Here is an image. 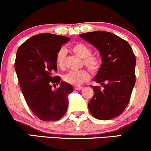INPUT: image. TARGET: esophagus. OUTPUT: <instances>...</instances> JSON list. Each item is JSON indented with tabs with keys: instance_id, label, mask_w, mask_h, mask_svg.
Segmentation results:
<instances>
[{
	"instance_id": "esophagus-1",
	"label": "esophagus",
	"mask_w": 151,
	"mask_h": 151,
	"mask_svg": "<svg viewBox=\"0 0 151 151\" xmlns=\"http://www.w3.org/2000/svg\"><path fill=\"white\" fill-rule=\"evenodd\" d=\"M74 89L78 90H78L83 89V87H82V86H74Z\"/></svg>"
}]
</instances>
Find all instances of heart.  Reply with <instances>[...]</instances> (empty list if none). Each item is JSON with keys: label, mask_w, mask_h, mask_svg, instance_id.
I'll return each mask as SVG.
<instances>
[{"label": "heart", "mask_w": 151, "mask_h": 151, "mask_svg": "<svg viewBox=\"0 0 151 151\" xmlns=\"http://www.w3.org/2000/svg\"><path fill=\"white\" fill-rule=\"evenodd\" d=\"M71 50L81 58H83V62L92 73L98 72L101 66V59L99 55L92 53V49L87 44L78 43L71 46ZM66 50L64 48H60L58 50L55 57V62L58 67L63 68L65 67ZM90 73L87 70L82 69L80 70L69 71L63 76V81L73 86H79L83 83L89 80Z\"/></svg>", "instance_id": "obj_1"}]
</instances>
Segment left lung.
I'll return each instance as SVG.
<instances>
[{
    "mask_svg": "<svg viewBox=\"0 0 151 151\" xmlns=\"http://www.w3.org/2000/svg\"><path fill=\"white\" fill-rule=\"evenodd\" d=\"M80 36L99 50L103 62L94 78L102 88L91 86L94 94L88 109L97 119H112L130 101L135 83V54L126 40L110 32H88Z\"/></svg>",
    "mask_w": 151,
    "mask_h": 151,
    "instance_id": "1",
    "label": "left lung"
}]
</instances>
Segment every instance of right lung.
I'll list each match as a JSON object with an SVG mask.
<instances>
[{"label": "right lung", "mask_w": 151, "mask_h": 151, "mask_svg": "<svg viewBox=\"0 0 151 151\" xmlns=\"http://www.w3.org/2000/svg\"><path fill=\"white\" fill-rule=\"evenodd\" d=\"M68 37L40 33L32 36L17 50L15 70L27 104L43 121L60 119L67 111L68 96L73 91L70 84L53 76L57 71L55 57ZM59 83L54 91L51 86Z\"/></svg>", "instance_id": "right-lung-1"}]
</instances>
